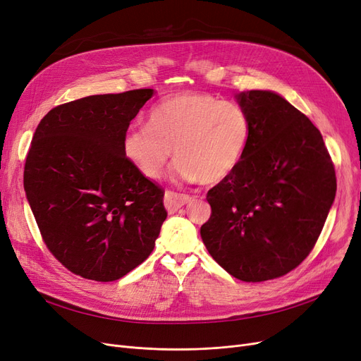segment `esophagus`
I'll return each instance as SVG.
<instances>
[{
  "label": "esophagus",
  "mask_w": 361,
  "mask_h": 361,
  "mask_svg": "<svg viewBox=\"0 0 361 361\" xmlns=\"http://www.w3.org/2000/svg\"><path fill=\"white\" fill-rule=\"evenodd\" d=\"M192 199L193 197L189 196V195H183V193L166 190L165 197H164V204H165V208L168 209V212H176L178 208L184 207L185 204H189Z\"/></svg>",
  "instance_id": "esophagus-1"
}]
</instances>
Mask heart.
Returning a JSON list of instances; mask_svg holds the SVG:
<instances>
[{"label": "heart", "instance_id": "heart-1", "mask_svg": "<svg viewBox=\"0 0 361 361\" xmlns=\"http://www.w3.org/2000/svg\"><path fill=\"white\" fill-rule=\"evenodd\" d=\"M250 135V118L238 104L207 92H180L153 106L147 128L125 133L122 152L142 177L157 180L173 150V178L217 184L241 162Z\"/></svg>", "mask_w": 361, "mask_h": 361}]
</instances>
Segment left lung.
<instances>
[{
  "label": "left lung",
  "mask_w": 361,
  "mask_h": 361,
  "mask_svg": "<svg viewBox=\"0 0 361 361\" xmlns=\"http://www.w3.org/2000/svg\"><path fill=\"white\" fill-rule=\"evenodd\" d=\"M251 135L244 157L212 188L202 241L245 283L288 274L310 255L336 195L335 168L311 120L274 90L235 95Z\"/></svg>",
  "instance_id": "left-lung-1"
}]
</instances>
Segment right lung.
<instances>
[{"mask_svg": "<svg viewBox=\"0 0 361 361\" xmlns=\"http://www.w3.org/2000/svg\"><path fill=\"white\" fill-rule=\"evenodd\" d=\"M153 89L92 95L50 110L26 156L23 188L47 248L66 269L109 283L141 264L166 219L164 190L123 156Z\"/></svg>", "mask_w": 361, "mask_h": 361, "instance_id": "1", "label": "right lung"}]
</instances>
